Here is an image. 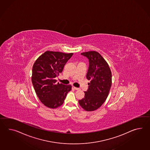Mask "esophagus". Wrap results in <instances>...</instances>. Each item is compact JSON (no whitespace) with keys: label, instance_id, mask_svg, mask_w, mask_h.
Segmentation results:
<instances>
[{"label":"esophagus","instance_id":"obj_1","mask_svg":"<svg viewBox=\"0 0 150 150\" xmlns=\"http://www.w3.org/2000/svg\"><path fill=\"white\" fill-rule=\"evenodd\" d=\"M72 88H73V89H75V90H79V88L75 87H74V86H72Z\"/></svg>","mask_w":150,"mask_h":150}]
</instances>
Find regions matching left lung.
Wrapping results in <instances>:
<instances>
[{
    "instance_id": "8db88e82",
    "label": "left lung",
    "mask_w": 150,
    "mask_h": 150,
    "mask_svg": "<svg viewBox=\"0 0 150 150\" xmlns=\"http://www.w3.org/2000/svg\"><path fill=\"white\" fill-rule=\"evenodd\" d=\"M81 55L89 59L86 77L90 83L87 91L84 92V98L79 100V103L85 110L94 111L101 106L109 94L112 72L108 64L99 52L89 51L82 52Z\"/></svg>"
}]
</instances>
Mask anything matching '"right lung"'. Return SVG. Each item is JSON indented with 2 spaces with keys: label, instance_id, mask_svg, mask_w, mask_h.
<instances>
[{
  "label": "right lung",
  "instance_id": "obj_1",
  "mask_svg": "<svg viewBox=\"0 0 150 150\" xmlns=\"http://www.w3.org/2000/svg\"><path fill=\"white\" fill-rule=\"evenodd\" d=\"M73 53L47 51L37 59L33 67L31 80L37 96L50 108L61 106L71 86L56 83L55 77L61 73Z\"/></svg>",
  "mask_w": 150,
  "mask_h": 150
}]
</instances>
